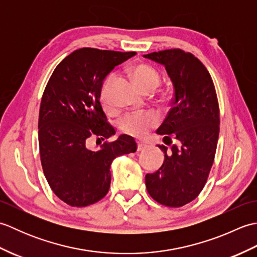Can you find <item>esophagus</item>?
<instances>
[{
  "label": "esophagus",
  "instance_id": "obj_1",
  "mask_svg": "<svg viewBox=\"0 0 257 257\" xmlns=\"http://www.w3.org/2000/svg\"><path fill=\"white\" fill-rule=\"evenodd\" d=\"M145 149H147V145H145L143 143H137V150L138 151H144Z\"/></svg>",
  "mask_w": 257,
  "mask_h": 257
}]
</instances>
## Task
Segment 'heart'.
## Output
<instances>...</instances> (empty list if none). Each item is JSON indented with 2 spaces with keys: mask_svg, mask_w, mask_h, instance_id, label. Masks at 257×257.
<instances>
[{
  "mask_svg": "<svg viewBox=\"0 0 257 257\" xmlns=\"http://www.w3.org/2000/svg\"><path fill=\"white\" fill-rule=\"evenodd\" d=\"M132 75L136 84L139 86L141 90L148 88H156L160 85V75L155 68L147 64H136L132 67ZM113 80V76H109L106 79L101 88V102L106 110L111 109L110 100V86ZM157 123V118L149 112H133L128 113L127 116L120 122V127L124 133H127L135 137H143L149 130L155 127Z\"/></svg>",
  "mask_w": 257,
  "mask_h": 257,
  "instance_id": "heart-1",
  "label": "heart"
}]
</instances>
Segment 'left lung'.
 Returning <instances> with one entry per match:
<instances>
[{
    "instance_id": "8db88e82",
    "label": "left lung",
    "mask_w": 257,
    "mask_h": 257,
    "mask_svg": "<svg viewBox=\"0 0 257 257\" xmlns=\"http://www.w3.org/2000/svg\"><path fill=\"white\" fill-rule=\"evenodd\" d=\"M166 67L174 95L171 109L157 130L169 150L165 161L146 176L148 193L158 203L180 207L204 188L214 161L220 133V108L210 73L193 54L179 48L144 55Z\"/></svg>"
}]
</instances>
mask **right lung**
Wrapping results in <instances>:
<instances>
[{"instance_id":"obj_1","label":"right lung","mask_w":257,"mask_h":257,"mask_svg":"<svg viewBox=\"0 0 257 257\" xmlns=\"http://www.w3.org/2000/svg\"><path fill=\"white\" fill-rule=\"evenodd\" d=\"M135 52L84 47L57 65L45 87L38 117V145L45 178L57 198L83 207L101 200L110 188L114 158L136 152L133 137L116 134L100 103L102 81ZM92 137L105 140L98 151L86 148Z\"/></svg>"}]
</instances>
